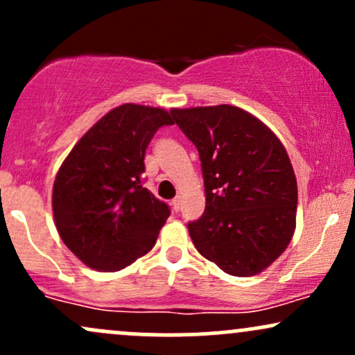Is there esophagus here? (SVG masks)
<instances>
[{
  "label": "esophagus",
  "mask_w": 355,
  "mask_h": 355,
  "mask_svg": "<svg viewBox=\"0 0 355 355\" xmlns=\"http://www.w3.org/2000/svg\"><path fill=\"white\" fill-rule=\"evenodd\" d=\"M170 205H172L173 211H178V210H180V205H182V200H180V197L173 198V200H172V203H170Z\"/></svg>",
  "instance_id": "esophagus-1"
}]
</instances>
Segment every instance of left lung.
Here are the masks:
<instances>
[{"mask_svg": "<svg viewBox=\"0 0 355 355\" xmlns=\"http://www.w3.org/2000/svg\"><path fill=\"white\" fill-rule=\"evenodd\" d=\"M170 113L202 162L205 211L189 223L191 242L227 274H260L295 230L297 180L284 145L259 118L232 105Z\"/></svg>", "mask_w": 355, "mask_h": 355, "instance_id": "obj_1", "label": "left lung"}]
</instances>
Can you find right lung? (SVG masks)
Listing matches in <instances>:
<instances>
[{
  "mask_svg": "<svg viewBox=\"0 0 355 355\" xmlns=\"http://www.w3.org/2000/svg\"><path fill=\"white\" fill-rule=\"evenodd\" d=\"M164 125H173L164 108L125 103L100 118L61 164L53 185L56 230L85 266L116 272L153 248L170 209L144 187V160Z\"/></svg>",
  "mask_w": 355,
  "mask_h": 355,
  "instance_id": "obj_1",
  "label": "right lung"
}]
</instances>
